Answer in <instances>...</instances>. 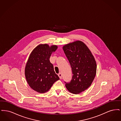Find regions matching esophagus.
<instances>
[{
  "mask_svg": "<svg viewBox=\"0 0 121 121\" xmlns=\"http://www.w3.org/2000/svg\"><path fill=\"white\" fill-rule=\"evenodd\" d=\"M58 77H59V78H60V79H62V74H61V73H59L58 74Z\"/></svg>",
  "mask_w": 121,
  "mask_h": 121,
  "instance_id": "1",
  "label": "esophagus"
}]
</instances>
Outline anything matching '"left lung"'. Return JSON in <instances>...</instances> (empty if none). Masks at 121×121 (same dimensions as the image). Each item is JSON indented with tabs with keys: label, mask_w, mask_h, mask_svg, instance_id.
Listing matches in <instances>:
<instances>
[{
	"label": "left lung",
	"mask_w": 121,
	"mask_h": 121,
	"mask_svg": "<svg viewBox=\"0 0 121 121\" xmlns=\"http://www.w3.org/2000/svg\"><path fill=\"white\" fill-rule=\"evenodd\" d=\"M70 64L73 76L65 86L69 92L78 94L90 86L96 74L97 64L94 57L82 42L77 41L63 47Z\"/></svg>",
	"instance_id": "1"
}]
</instances>
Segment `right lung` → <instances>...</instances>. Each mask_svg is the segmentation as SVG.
Segmentation results:
<instances>
[{"instance_id":"1","label":"right lung","mask_w":121,"mask_h":121,"mask_svg":"<svg viewBox=\"0 0 121 121\" xmlns=\"http://www.w3.org/2000/svg\"><path fill=\"white\" fill-rule=\"evenodd\" d=\"M58 47L48 44H40L33 50L29 57L25 69V74L28 84L37 92L48 91L53 84L59 79L49 58L52 52Z\"/></svg>"}]
</instances>
